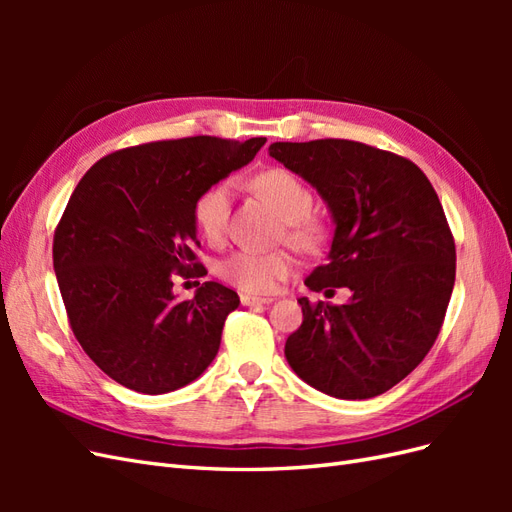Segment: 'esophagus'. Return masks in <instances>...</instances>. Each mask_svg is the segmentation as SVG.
Listing matches in <instances>:
<instances>
[{"mask_svg":"<svg viewBox=\"0 0 512 512\" xmlns=\"http://www.w3.org/2000/svg\"><path fill=\"white\" fill-rule=\"evenodd\" d=\"M273 299L269 297H252V294H241V305L254 307V305H269Z\"/></svg>","mask_w":512,"mask_h":512,"instance_id":"obj_1","label":"esophagus"}]
</instances>
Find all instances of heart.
Listing matches in <instances>:
<instances>
[{"label":"heart","instance_id":"obj_1","mask_svg":"<svg viewBox=\"0 0 512 512\" xmlns=\"http://www.w3.org/2000/svg\"><path fill=\"white\" fill-rule=\"evenodd\" d=\"M254 185L286 220V237L294 247L303 252L322 250L329 230L327 224L312 215L314 196L297 175L286 168H269L254 179ZM230 192V181H218L194 203V222L209 243H220L226 235ZM294 267L297 258L290 250H239L220 262V275L241 292L271 294Z\"/></svg>","mask_w":512,"mask_h":512}]
</instances>
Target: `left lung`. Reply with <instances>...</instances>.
Returning <instances> with one entry per match:
<instances>
[{
	"instance_id": "left-lung-1",
	"label": "left lung",
	"mask_w": 512,
	"mask_h": 512,
	"mask_svg": "<svg viewBox=\"0 0 512 512\" xmlns=\"http://www.w3.org/2000/svg\"><path fill=\"white\" fill-rule=\"evenodd\" d=\"M271 158L327 200L335 235L314 292L348 288L344 305L309 303L286 339L301 380L337 399L382 395L438 339L455 286V239L440 198L408 158L346 138L273 143Z\"/></svg>"
}]
</instances>
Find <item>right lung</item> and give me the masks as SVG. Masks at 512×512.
<instances>
[{
	"instance_id": "right-lung-1",
	"label": "right lung",
	"mask_w": 512,
	"mask_h": 512,
	"mask_svg": "<svg viewBox=\"0 0 512 512\" xmlns=\"http://www.w3.org/2000/svg\"><path fill=\"white\" fill-rule=\"evenodd\" d=\"M265 143L153 141L108 153L76 185L55 228L53 267L72 333L108 378L162 395L211 365L237 292L205 282L177 301L173 277L207 275L194 252V203Z\"/></svg>"
}]
</instances>
